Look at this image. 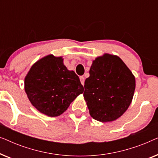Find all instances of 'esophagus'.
Instances as JSON below:
<instances>
[{"label":"esophagus","instance_id":"1","mask_svg":"<svg viewBox=\"0 0 158 158\" xmlns=\"http://www.w3.org/2000/svg\"><path fill=\"white\" fill-rule=\"evenodd\" d=\"M80 80H81V84L83 85L84 83H85V77H84L83 76H81V77H80Z\"/></svg>","mask_w":158,"mask_h":158}]
</instances>
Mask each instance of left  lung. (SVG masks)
I'll return each mask as SVG.
<instances>
[{
    "instance_id": "8db88e82",
    "label": "left lung",
    "mask_w": 158,
    "mask_h": 158,
    "mask_svg": "<svg viewBox=\"0 0 158 158\" xmlns=\"http://www.w3.org/2000/svg\"><path fill=\"white\" fill-rule=\"evenodd\" d=\"M89 73L83 96L90 116L101 122L116 120L132 101L135 75L119 57L108 53L93 61Z\"/></svg>"
}]
</instances>
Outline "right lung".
Returning <instances> with one entry per match:
<instances>
[{"label":"right lung","instance_id":"obj_1","mask_svg":"<svg viewBox=\"0 0 158 158\" xmlns=\"http://www.w3.org/2000/svg\"><path fill=\"white\" fill-rule=\"evenodd\" d=\"M24 90L34 108L55 117L68 109L84 88L74 71L64 65L62 57L49 55L30 68L24 78Z\"/></svg>","mask_w":158,"mask_h":158}]
</instances>
